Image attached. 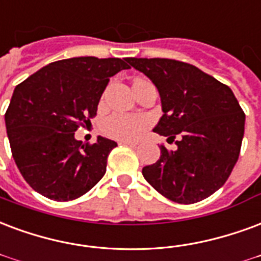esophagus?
Listing matches in <instances>:
<instances>
[{"label": "esophagus", "mask_w": 261, "mask_h": 261, "mask_svg": "<svg viewBox=\"0 0 261 261\" xmlns=\"http://www.w3.org/2000/svg\"><path fill=\"white\" fill-rule=\"evenodd\" d=\"M120 145H128V146H137L138 142L137 141H119Z\"/></svg>", "instance_id": "34e87169"}]
</instances>
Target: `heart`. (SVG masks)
I'll list each match as a JSON object with an SVG mask.
<instances>
[{"label": "heart", "instance_id": "1", "mask_svg": "<svg viewBox=\"0 0 261 261\" xmlns=\"http://www.w3.org/2000/svg\"><path fill=\"white\" fill-rule=\"evenodd\" d=\"M148 127V120L142 116L115 115L103 123V133L113 140H136Z\"/></svg>", "mask_w": 261, "mask_h": 261}]
</instances>
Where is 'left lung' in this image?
<instances>
[{
	"label": "left lung",
	"instance_id": "obj_1",
	"mask_svg": "<svg viewBox=\"0 0 261 261\" xmlns=\"http://www.w3.org/2000/svg\"><path fill=\"white\" fill-rule=\"evenodd\" d=\"M155 84L163 115L153 131L175 141L160 146V158L142 169L159 194L177 203H196L220 190L241 150L245 113L228 86L185 62L128 58ZM167 138V140H169Z\"/></svg>",
	"mask_w": 261,
	"mask_h": 261
}]
</instances>
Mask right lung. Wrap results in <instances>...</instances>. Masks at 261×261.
Returning <instances> with one entry per match:
<instances>
[{
	"label": "right lung",
	"mask_w": 261,
	"mask_h": 261,
	"mask_svg": "<svg viewBox=\"0 0 261 261\" xmlns=\"http://www.w3.org/2000/svg\"><path fill=\"white\" fill-rule=\"evenodd\" d=\"M128 59L79 57L52 62L15 87L5 125L17 169L45 198L73 200L103 177L115 141L98 137L88 145L74 138L96 115L109 77Z\"/></svg>",
	"instance_id": "1"
}]
</instances>
